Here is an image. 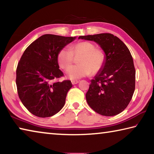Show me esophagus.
<instances>
[{
	"mask_svg": "<svg viewBox=\"0 0 154 154\" xmlns=\"http://www.w3.org/2000/svg\"><path fill=\"white\" fill-rule=\"evenodd\" d=\"M71 83H72V85H75V84H77V83H79V81H77V80H72L71 81Z\"/></svg>",
	"mask_w": 154,
	"mask_h": 154,
	"instance_id": "obj_1",
	"label": "esophagus"
}]
</instances>
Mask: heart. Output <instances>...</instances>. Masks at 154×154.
Returning <instances> with one entry per match:
<instances>
[{"label": "heart", "mask_w": 154, "mask_h": 154, "mask_svg": "<svg viewBox=\"0 0 154 154\" xmlns=\"http://www.w3.org/2000/svg\"><path fill=\"white\" fill-rule=\"evenodd\" d=\"M80 56L79 65L71 68L74 57ZM57 62L61 69H68L66 74L71 79H77L91 73L96 74L103 69L105 62V54L102 49L96 48L90 41H79L72 45L69 49L63 48L57 55Z\"/></svg>", "instance_id": "b5f03b06"}]
</instances>
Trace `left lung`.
Returning a JSON list of instances; mask_svg holds the SVG:
<instances>
[{"label": "left lung", "instance_id": "1", "mask_svg": "<svg viewBox=\"0 0 154 154\" xmlns=\"http://www.w3.org/2000/svg\"><path fill=\"white\" fill-rule=\"evenodd\" d=\"M79 38L94 41L106 54L102 71L91 80L85 94L94 111L105 116H116L128 105L135 90V68L128 48L110 33L80 36Z\"/></svg>", "mask_w": 154, "mask_h": 154}]
</instances>
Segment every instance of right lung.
Here are the masks:
<instances>
[{
    "label": "right lung",
    "mask_w": 154,
    "mask_h": 154,
    "mask_svg": "<svg viewBox=\"0 0 154 154\" xmlns=\"http://www.w3.org/2000/svg\"><path fill=\"white\" fill-rule=\"evenodd\" d=\"M75 38L44 35L31 43L21 57L16 69L17 94L25 107L35 116L48 118L64 106L72 83L70 80L56 81L64 76L57 55Z\"/></svg>",
    "instance_id": "right-lung-1"
}]
</instances>
